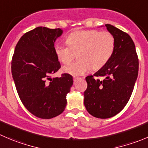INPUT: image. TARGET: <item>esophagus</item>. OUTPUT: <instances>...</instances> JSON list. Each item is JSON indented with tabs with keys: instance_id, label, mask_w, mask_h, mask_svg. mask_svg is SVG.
Here are the masks:
<instances>
[{
	"instance_id": "34e87169",
	"label": "esophagus",
	"mask_w": 148,
	"mask_h": 148,
	"mask_svg": "<svg viewBox=\"0 0 148 148\" xmlns=\"http://www.w3.org/2000/svg\"><path fill=\"white\" fill-rule=\"evenodd\" d=\"M81 79V78H78V77H74V78H73V79H74V82L75 83L76 82H77L78 79Z\"/></svg>"
}]
</instances>
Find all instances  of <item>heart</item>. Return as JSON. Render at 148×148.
Returning <instances> with one entry per match:
<instances>
[{"label": "heart", "instance_id": "obj_1", "mask_svg": "<svg viewBox=\"0 0 148 148\" xmlns=\"http://www.w3.org/2000/svg\"><path fill=\"white\" fill-rule=\"evenodd\" d=\"M67 45L56 44L55 53L64 64L75 57L78 59L64 68L65 72L72 75H82L91 67L98 69L108 61L115 48L114 37L108 32L94 29L78 30L71 33L66 38Z\"/></svg>", "mask_w": 148, "mask_h": 148}]
</instances>
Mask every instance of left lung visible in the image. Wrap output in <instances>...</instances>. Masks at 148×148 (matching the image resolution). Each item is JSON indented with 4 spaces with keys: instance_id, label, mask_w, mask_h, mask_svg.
<instances>
[{
    "instance_id": "obj_1",
    "label": "left lung",
    "mask_w": 148,
    "mask_h": 148,
    "mask_svg": "<svg viewBox=\"0 0 148 148\" xmlns=\"http://www.w3.org/2000/svg\"><path fill=\"white\" fill-rule=\"evenodd\" d=\"M115 39V48L107 63L93 75L85 78L84 104L92 116H114L128 103L137 80L139 61L134 42L127 33L106 24Z\"/></svg>"
}]
</instances>
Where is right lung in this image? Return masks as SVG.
<instances>
[{
	"label": "right lung",
	"mask_w": 148,
	"mask_h": 148,
	"mask_svg": "<svg viewBox=\"0 0 148 148\" xmlns=\"http://www.w3.org/2000/svg\"><path fill=\"white\" fill-rule=\"evenodd\" d=\"M61 29L36 27L25 33L16 45L11 73L17 92L26 108L35 116L49 119L60 115L66 106L73 77L52 75L61 68L54 43Z\"/></svg>",
	"instance_id": "1"
}]
</instances>
